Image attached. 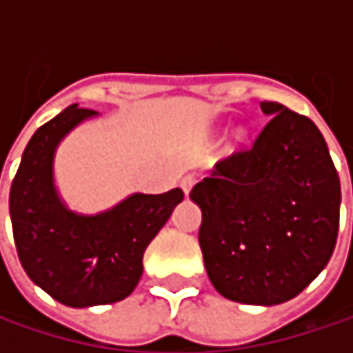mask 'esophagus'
I'll use <instances>...</instances> for the list:
<instances>
[{
    "instance_id": "obj_1",
    "label": "esophagus",
    "mask_w": 353,
    "mask_h": 353,
    "mask_svg": "<svg viewBox=\"0 0 353 353\" xmlns=\"http://www.w3.org/2000/svg\"><path fill=\"white\" fill-rule=\"evenodd\" d=\"M194 183H196V177H194V176L181 177V181H179V185H181V190H183V194H185V196H188V194L192 192V188H194Z\"/></svg>"
}]
</instances>
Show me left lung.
Listing matches in <instances>:
<instances>
[{"mask_svg":"<svg viewBox=\"0 0 353 353\" xmlns=\"http://www.w3.org/2000/svg\"><path fill=\"white\" fill-rule=\"evenodd\" d=\"M259 106L268 122L251 149L219 161L190 198L202 210L198 241L216 292L272 307L329 263L341 185L313 120L278 102Z\"/></svg>","mask_w":353,"mask_h":353,"instance_id":"obj_1","label":"left lung"}]
</instances>
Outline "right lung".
<instances>
[{
	"instance_id": "right-lung-1",
	"label": "right lung",
	"mask_w": 353,
	"mask_h": 353,
	"mask_svg": "<svg viewBox=\"0 0 353 353\" xmlns=\"http://www.w3.org/2000/svg\"><path fill=\"white\" fill-rule=\"evenodd\" d=\"M98 112L65 108L32 134L10 190L18 257L28 278L61 305L85 309L126 299L143 276V253L183 200L134 192L98 214L71 210L54 183L61 141Z\"/></svg>"
}]
</instances>
